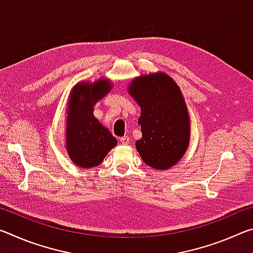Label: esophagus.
Wrapping results in <instances>:
<instances>
[{
	"mask_svg": "<svg viewBox=\"0 0 253 253\" xmlns=\"http://www.w3.org/2000/svg\"><path fill=\"white\" fill-rule=\"evenodd\" d=\"M121 143L123 144V145H128V143H129V138H128L127 136H124V137H121Z\"/></svg>",
	"mask_w": 253,
	"mask_h": 253,
	"instance_id": "1",
	"label": "esophagus"
}]
</instances>
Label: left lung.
<instances>
[{
  "label": "left lung",
  "instance_id": "8db88e82",
  "mask_svg": "<svg viewBox=\"0 0 253 253\" xmlns=\"http://www.w3.org/2000/svg\"><path fill=\"white\" fill-rule=\"evenodd\" d=\"M128 92L142 111V138L135 143L140 157L157 170L172 168L190 143V117L178 85L164 72H156L135 78Z\"/></svg>",
  "mask_w": 253,
  "mask_h": 253
}]
</instances>
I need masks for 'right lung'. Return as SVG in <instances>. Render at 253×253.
<instances>
[{
	"mask_svg": "<svg viewBox=\"0 0 253 253\" xmlns=\"http://www.w3.org/2000/svg\"><path fill=\"white\" fill-rule=\"evenodd\" d=\"M110 89V81L101 78L95 83L81 81L70 92L66 148L70 160L81 169L98 166L117 145V139L93 116V106Z\"/></svg>",
	"mask_w": 253,
	"mask_h": 253,
	"instance_id": "obj_1",
	"label": "right lung"
}]
</instances>
